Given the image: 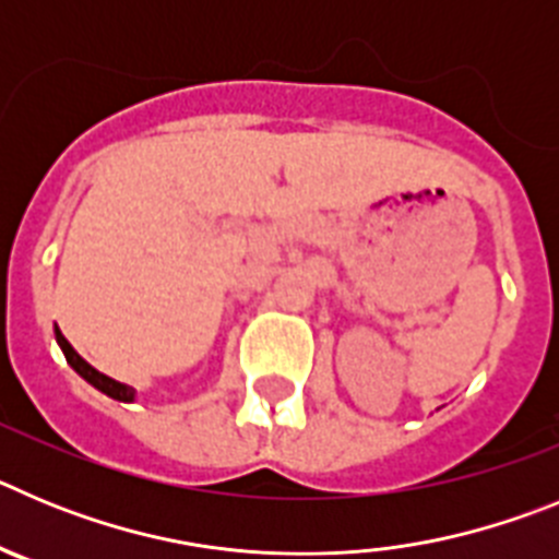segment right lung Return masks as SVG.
<instances>
[{
    "mask_svg": "<svg viewBox=\"0 0 559 559\" xmlns=\"http://www.w3.org/2000/svg\"><path fill=\"white\" fill-rule=\"evenodd\" d=\"M56 341H58V347L63 349V355H67L69 367L75 369V372L81 374L83 380H88L92 386L100 389V392L108 394V397L120 400V403H131L133 394H136V392H133L131 386H126V383H120V380H114V378H108V374L97 372V369L92 367V364H86V360H83L81 355H78L75 349H72V344H69V341L63 338V333L58 328H56Z\"/></svg>",
    "mask_w": 559,
    "mask_h": 559,
    "instance_id": "add662e5",
    "label": "right lung"
}]
</instances>
